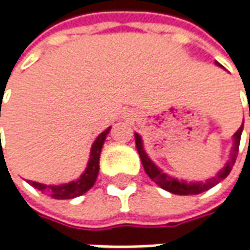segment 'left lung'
I'll return each instance as SVG.
<instances>
[{"mask_svg": "<svg viewBox=\"0 0 250 250\" xmlns=\"http://www.w3.org/2000/svg\"><path fill=\"white\" fill-rule=\"evenodd\" d=\"M217 65H220L216 62ZM221 66V65H220ZM242 129H244V124L239 129L236 130L235 135H234V146L231 150V157L227 161L226 167L223 168L216 177L207 179L206 182H187V181H178L175 178L169 177L167 174H164L157 166H154V163L147 157L146 151L143 149V142L138 133H135V142H136V149L139 153L140 160H142V164L143 168L146 171V174L149 175L151 181H154L160 188L166 189L171 193H175V195H199L202 192H205L207 189L213 188L217 185L218 182H221L223 179H226L228 177V174L231 172L232 166L235 164L236 156H238V150H239V142H241V135H242Z\"/></svg>", "mask_w": 250, "mask_h": 250, "instance_id": "8db88e82", "label": "left lung"}]
</instances>
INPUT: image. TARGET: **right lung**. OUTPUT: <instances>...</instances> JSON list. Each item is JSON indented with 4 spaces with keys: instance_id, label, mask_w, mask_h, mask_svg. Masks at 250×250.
Segmentation results:
<instances>
[{
    "instance_id": "right-lung-1",
    "label": "right lung",
    "mask_w": 250,
    "mask_h": 250,
    "mask_svg": "<svg viewBox=\"0 0 250 250\" xmlns=\"http://www.w3.org/2000/svg\"><path fill=\"white\" fill-rule=\"evenodd\" d=\"M0 117H1V107H0ZM110 128L104 130L103 133H100L97 136V139L94 140L93 146H91L90 151V159H89V164H87V168L86 171L83 172L79 179L76 181H72L69 184H63V185H44V184H39V182H30L27 181L30 185L36 189H39L40 192L43 193H47L48 196L54 197V199H73V197H78L86 193L89 189H90L96 179H97V175H99V169H100V166H99V161H100V153L101 149H103V145H104V140L107 138L108 132H110Z\"/></svg>"
}]
</instances>
